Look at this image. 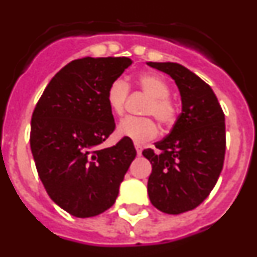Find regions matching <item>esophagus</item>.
<instances>
[{"mask_svg":"<svg viewBox=\"0 0 257 257\" xmlns=\"http://www.w3.org/2000/svg\"><path fill=\"white\" fill-rule=\"evenodd\" d=\"M135 149H136V153H138V156H140V154H142V151H143L142 145L135 144Z\"/></svg>","mask_w":257,"mask_h":257,"instance_id":"34e87169","label":"esophagus"}]
</instances>
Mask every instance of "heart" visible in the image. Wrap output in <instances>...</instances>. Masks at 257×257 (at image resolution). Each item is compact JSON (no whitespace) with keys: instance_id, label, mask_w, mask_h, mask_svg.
Listing matches in <instances>:
<instances>
[{"instance_id":"b5f03b06","label":"heart","mask_w":257,"mask_h":257,"mask_svg":"<svg viewBox=\"0 0 257 257\" xmlns=\"http://www.w3.org/2000/svg\"><path fill=\"white\" fill-rule=\"evenodd\" d=\"M138 86L149 100L144 108V114L153 115L163 126H170L176 121L178 106L169 96L170 87L165 79L156 74L145 73L138 77ZM130 87L126 81L114 79L106 90V103L114 114L122 115L124 112L127 96ZM118 135L133 140L135 143H144L156 138L158 127L151 117H127L119 122L117 127Z\"/></svg>"}]
</instances>
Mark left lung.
<instances>
[{
  "label": "left lung",
  "instance_id": "1",
  "mask_svg": "<svg viewBox=\"0 0 257 257\" xmlns=\"http://www.w3.org/2000/svg\"><path fill=\"white\" fill-rule=\"evenodd\" d=\"M149 67L169 74L181 96V113L171 133L144 149L152 163L148 194L152 205L178 215L196 208L213 189L225 157V115L212 88L178 63H153Z\"/></svg>",
  "mask_w": 257,
  "mask_h": 257
}]
</instances>
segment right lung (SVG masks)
<instances>
[{"mask_svg": "<svg viewBox=\"0 0 257 257\" xmlns=\"http://www.w3.org/2000/svg\"><path fill=\"white\" fill-rule=\"evenodd\" d=\"M131 64L128 58L70 61L52 77L32 114L38 176L50 198L76 217L96 216L114 205L136 156L127 138L99 148L115 128L106 90Z\"/></svg>", "mask_w": 257, "mask_h": 257, "instance_id": "add662e5", "label": "right lung"}]
</instances>
